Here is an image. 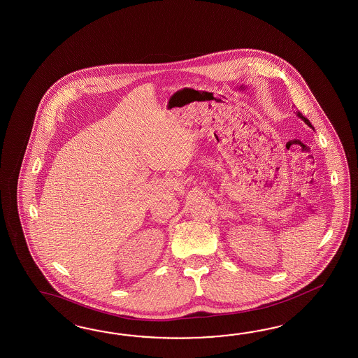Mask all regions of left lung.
<instances>
[{
	"instance_id": "1",
	"label": "left lung",
	"mask_w": 358,
	"mask_h": 358,
	"mask_svg": "<svg viewBox=\"0 0 358 358\" xmlns=\"http://www.w3.org/2000/svg\"><path fill=\"white\" fill-rule=\"evenodd\" d=\"M296 113H297V116L300 117L301 120H302V121H303V122H305L306 125L310 126V127H313V126H311V124H310L309 120H308L306 117L302 116V113H301V112H296Z\"/></svg>"
}]
</instances>
